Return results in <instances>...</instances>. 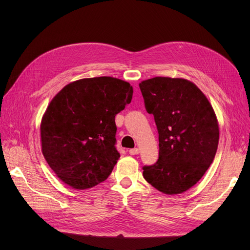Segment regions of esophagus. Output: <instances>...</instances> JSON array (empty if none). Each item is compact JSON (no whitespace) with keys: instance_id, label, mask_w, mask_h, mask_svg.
<instances>
[{"instance_id":"obj_1","label":"esophagus","mask_w":250,"mask_h":250,"mask_svg":"<svg viewBox=\"0 0 250 250\" xmlns=\"http://www.w3.org/2000/svg\"><path fill=\"white\" fill-rule=\"evenodd\" d=\"M128 153L130 155H138L140 153V150L138 148H135V149H129L128 150Z\"/></svg>"}]
</instances>
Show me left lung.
Instances as JSON below:
<instances>
[{
  "mask_svg": "<svg viewBox=\"0 0 250 250\" xmlns=\"http://www.w3.org/2000/svg\"><path fill=\"white\" fill-rule=\"evenodd\" d=\"M159 134V159L143 176L166 194L188 190L214 161L219 123L201 89L183 78L155 77L140 83Z\"/></svg>",
  "mask_w": 250,
  "mask_h": 250,
  "instance_id": "obj_1",
  "label": "left lung"
}]
</instances>
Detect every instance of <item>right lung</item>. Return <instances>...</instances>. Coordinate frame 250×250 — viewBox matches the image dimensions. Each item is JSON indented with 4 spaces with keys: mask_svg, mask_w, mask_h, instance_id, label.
Here are the masks:
<instances>
[{
    "mask_svg": "<svg viewBox=\"0 0 250 250\" xmlns=\"http://www.w3.org/2000/svg\"><path fill=\"white\" fill-rule=\"evenodd\" d=\"M133 86L113 77L80 79L51 99L41 123L42 151L52 171L75 189L106 179L121 155L115 115L133 98Z\"/></svg>",
    "mask_w": 250,
    "mask_h": 250,
    "instance_id": "add662e5",
    "label": "right lung"
}]
</instances>
